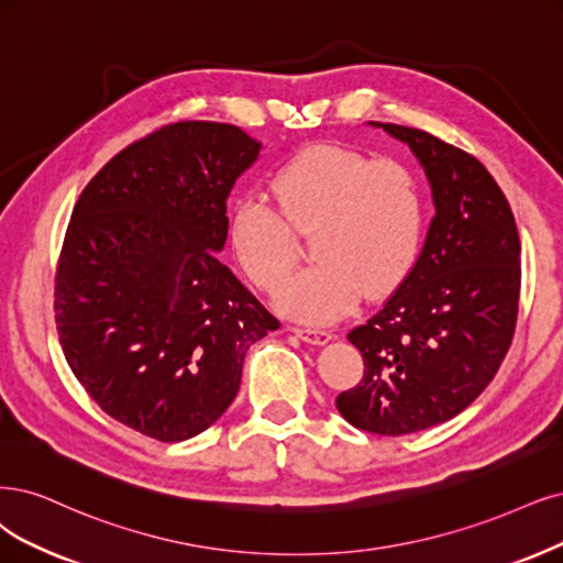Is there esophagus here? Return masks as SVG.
Wrapping results in <instances>:
<instances>
[{
    "label": "esophagus",
    "mask_w": 563,
    "mask_h": 563,
    "mask_svg": "<svg viewBox=\"0 0 563 563\" xmlns=\"http://www.w3.org/2000/svg\"><path fill=\"white\" fill-rule=\"evenodd\" d=\"M292 334H297L301 341L313 343V345H324L331 341V334L324 329H313V327H289Z\"/></svg>",
    "instance_id": "34e87169"
}]
</instances>
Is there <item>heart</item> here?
I'll return each instance as SVG.
<instances>
[{
  "instance_id": "obj_1",
  "label": "heart",
  "mask_w": 563,
  "mask_h": 563,
  "mask_svg": "<svg viewBox=\"0 0 563 563\" xmlns=\"http://www.w3.org/2000/svg\"><path fill=\"white\" fill-rule=\"evenodd\" d=\"M276 206L243 197L229 220V245L247 280L276 295L295 264L296 234H309L316 262L278 299L283 313L336 320L368 297L397 289L424 243V197L397 159H371L341 145H310L271 178Z\"/></svg>"
}]
</instances>
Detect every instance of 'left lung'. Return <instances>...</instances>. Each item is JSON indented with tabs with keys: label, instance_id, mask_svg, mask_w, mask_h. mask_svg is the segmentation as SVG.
<instances>
[{
	"label": "left lung",
	"instance_id": "1",
	"mask_svg": "<svg viewBox=\"0 0 563 563\" xmlns=\"http://www.w3.org/2000/svg\"><path fill=\"white\" fill-rule=\"evenodd\" d=\"M371 124L420 159L435 216L408 278L347 334L364 378L336 408L352 427L404 435L452 420L496 376L515 334L522 245L506 195L473 155L424 130Z\"/></svg>",
	"mask_w": 563,
	"mask_h": 563
}]
</instances>
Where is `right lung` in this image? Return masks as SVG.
<instances>
[{
	"label": "right lung",
	"mask_w": 563,
	"mask_h": 563,
	"mask_svg": "<svg viewBox=\"0 0 563 563\" xmlns=\"http://www.w3.org/2000/svg\"><path fill=\"white\" fill-rule=\"evenodd\" d=\"M262 143L183 120L120 151L80 192L55 276L62 352L99 408L162 443L234 401L247 347L280 322L216 253Z\"/></svg>",
	"instance_id": "right-lung-1"
}]
</instances>
